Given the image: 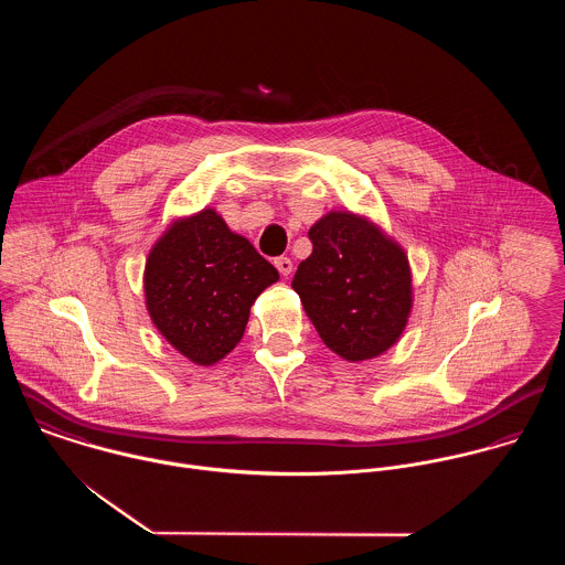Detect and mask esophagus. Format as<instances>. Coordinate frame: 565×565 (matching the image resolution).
I'll use <instances>...</instances> for the list:
<instances>
[{
    "label": "esophagus",
    "instance_id": "1",
    "mask_svg": "<svg viewBox=\"0 0 565 565\" xmlns=\"http://www.w3.org/2000/svg\"><path fill=\"white\" fill-rule=\"evenodd\" d=\"M274 265H276V269L280 271V276H285V278H289V276H291V271H294V260H291V258H287V256L276 258V260H274Z\"/></svg>",
    "mask_w": 565,
    "mask_h": 565
}]
</instances>
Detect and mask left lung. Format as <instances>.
Returning <instances> with one entry per match:
<instances>
[{"label": "left lung", "instance_id": "left-lung-1", "mask_svg": "<svg viewBox=\"0 0 565 565\" xmlns=\"http://www.w3.org/2000/svg\"><path fill=\"white\" fill-rule=\"evenodd\" d=\"M309 237L313 252L298 265L291 287L326 348L350 363L385 354L413 311V274L403 245L348 209L328 211Z\"/></svg>", "mask_w": 565, "mask_h": 565}]
</instances>
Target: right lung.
I'll return each instance as SVG.
<instances>
[{"label": "right lung", "instance_id": "add662e5", "mask_svg": "<svg viewBox=\"0 0 565 565\" xmlns=\"http://www.w3.org/2000/svg\"><path fill=\"white\" fill-rule=\"evenodd\" d=\"M278 278L252 243L204 206L171 220L152 245L143 269L146 309L175 352L209 367L235 350L254 300Z\"/></svg>", "mask_w": 565, "mask_h": 565}]
</instances>
